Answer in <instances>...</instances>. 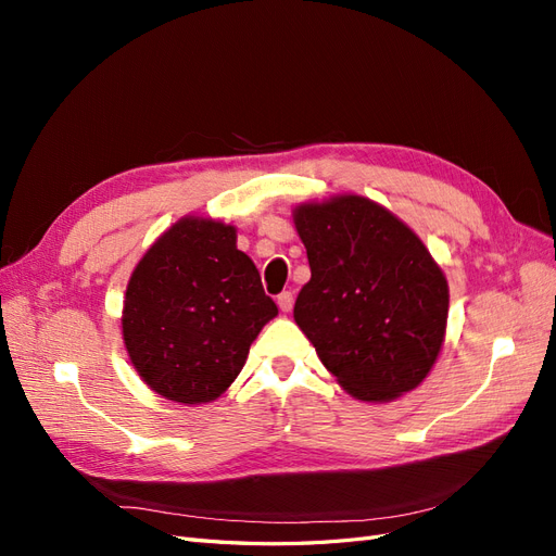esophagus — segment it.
Here are the masks:
<instances>
[{
    "mask_svg": "<svg viewBox=\"0 0 556 556\" xmlns=\"http://www.w3.org/2000/svg\"><path fill=\"white\" fill-rule=\"evenodd\" d=\"M276 301H278V306H280L282 313H290L292 306H294V294L292 292H280Z\"/></svg>",
    "mask_w": 556,
    "mask_h": 556,
    "instance_id": "34e87169",
    "label": "esophagus"
}]
</instances>
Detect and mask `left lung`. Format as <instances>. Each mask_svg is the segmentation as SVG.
<instances>
[{"mask_svg":"<svg viewBox=\"0 0 556 556\" xmlns=\"http://www.w3.org/2000/svg\"><path fill=\"white\" fill-rule=\"evenodd\" d=\"M311 280L294 319L319 362L362 401H390L427 378L447 325V280L390 211L345 194L294 211Z\"/></svg>","mask_w":556,"mask_h":556,"instance_id":"1","label":"left lung"}]
</instances>
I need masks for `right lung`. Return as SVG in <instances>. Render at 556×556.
I'll list each match as a JSON object with an SVG mask.
<instances>
[{
  "label": "right lung",
  "instance_id": "add662e5",
  "mask_svg": "<svg viewBox=\"0 0 556 556\" xmlns=\"http://www.w3.org/2000/svg\"><path fill=\"white\" fill-rule=\"evenodd\" d=\"M276 315L237 229L185 217L134 268L123 336L148 387L176 403H206L241 374L250 343Z\"/></svg>",
  "mask_w": 556,
  "mask_h": 556
}]
</instances>
